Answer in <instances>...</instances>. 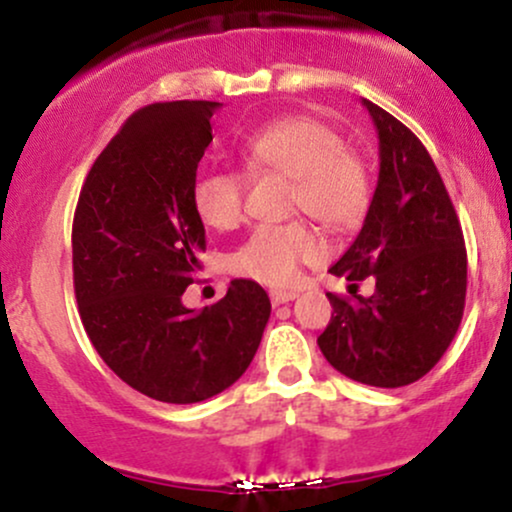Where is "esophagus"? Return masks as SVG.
<instances>
[{
    "mask_svg": "<svg viewBox=\"0 0 512 512\" xmlns=\"http://www.w3.org/2000/svg\"><path fill=\"white\" fill-rule=\"evenodd\" d=\"M295 292H285V290H271V302L273 307H280V304H287L295 300Z\"/></svg>",
    "mask_w": 512,
    "mask_h": 512,
    "instance_id": "34e87169",
    "label": "esophagus"
}]
</instances>
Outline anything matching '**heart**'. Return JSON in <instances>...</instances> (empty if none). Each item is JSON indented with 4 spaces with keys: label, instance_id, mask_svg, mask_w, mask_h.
<instances>
[{
    "label": "heart",
    "instance_id": "1",
    "mask_svg": "<svg viewBox=\"0 0 512 512\" xmlns=\"http://www.w3.org/2000/svg\"><path fill=\"white\" fill-rule=\"evenodd\" d=\"M251 176L280 174L292 181L290 210L307 212L329 232H348L367 215L372 183L367 166L324 120L290 116L251 132L241 145ZM246 179L239 171H210L193 186V205L212 229L244 220ZM324 258L319 234L304 220L256 227L229 256V268L273 287L295 285L302 266Z\"/></svg>",
    "mask_w": 512,
    "mask_h": 512
}]
</instances>
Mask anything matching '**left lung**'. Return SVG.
Masks as SVG:
<instances>
[{
    "instance_id": "8db88e82",
    "label": "left lung",
    "mask_w": 512,
    "mask_h": 512,
    "mask_svg": "<svg viewBox=\"0 0 512 512\" xmlns=\"http://www.w3.org/2000/svg\"><path fill=\"white\" fill-rule=\"evenodd\" d=\"M380 137V179L358 239L331 266L357 289L329 292L331 321L317 338L341 375L370 387H406L435 367L452 343L467 297V249L459 217L428 149L401 120L363 101Z\"/></svg>"
}]
</instances>
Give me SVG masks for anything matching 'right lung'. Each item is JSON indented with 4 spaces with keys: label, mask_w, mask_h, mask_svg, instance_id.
<instances>
[{
    "label": "right lung",
    "mask_w": 512,
    "mask_h": 512,
    "mask_svg": "<svg viewBox=\"0 0 512 512\" xmlns=\"http://www.w3.org/2000/svg\"><path fill=\"white\" fill-rule=\"evenodd\" d=\"M217 101H169L125 120L86 174L72 225L74 295L103 363L149 399L195 404L254 360L271 300L232 280L220 302L183 307L205 251L193 205Z\"/></svg>",
    "instance_id": "add662e5"
}]
</instances>
